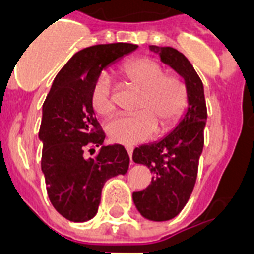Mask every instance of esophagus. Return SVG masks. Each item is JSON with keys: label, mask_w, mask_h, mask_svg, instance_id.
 Masks as SVG:
<instances>
[{"label": "esophagus", "mask_w": 254, "mask_h": 254, "mask_svg": "<svg viewBox=\"0 0 254 254\" xmlns=\"http://www.w3.org/2000/svg\"><path fill=\"white\" fill-rule=\"evenodd\" d=\"M125 149H127V154H129V157H130V161H131V155H133V147H131V146H127V147H125Z\"/></svg>", "instance_id": "1"}]
</instances>
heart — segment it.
<instances>
[{
  "mask_svg": "<svg viewBox=\"0 0 254 254\" xmlns=\"http://www.w3.org/2000/svg\"><path fill=\"white\" fill-rule=\"evenodd\" d=\"M123 75L139 97L134 116L117 117L107 125L112 142L131 146L150 139L159 129L166 131L175 125L187 107V87L177 75H166L158 62L141 58L123 67ZM91 103L97 115L108 117L115 111L112 80L101 73L92 87Z\"/></svg>",
  "mask_w": 254,
  "mask_h": 254,
  "instance_id": "obj_1",
  "label": "heart"
}]
</instances>
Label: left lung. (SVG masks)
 Segmentation results:
<instances>
[{"instance_id":"obj_1","label":"left lung","mask_w":254,"mask_h":254,"mask_svg":"<svg viewBox=\"0 0 254 254\" xmlns=\"http://www.w3.org/2000/svg\"><path fill=\"white\" fill-rule=\"evenodd\" d=\"M161 61L179 73L187 87V111L174 130L161 141L141 145L133 161L149 167L153 174L146 189L133 192V201L145 219L166 221L187 204L196 182L207 120L204 88L189 59L173 47L150 46Z\"/></svg>"}]
</instances>
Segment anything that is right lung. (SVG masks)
I'll return each instance as SVG.
<instances>
[{"instance_id": "obj_1", "label": "right lung", "mask_w": 254, "mask_h": 254, "mask_svg": "<svg viewBox=\"0 0 254 254\" xmlns=\"http://www.w3.org/2000/svg\"><path fill=\"white\" fill-rule=\"evenodd\" d=\"M138 46L111 43L80 50L54 79L42 111L39 139L43 143L42 173L54 208L75 223L91 220L99 209L105 182L124 175L129 155L123 145L103 146L105 134L91 103L92 87L108 65ZM100 147L87 159L85 150Z\"/></svg>"}]
</instances>
